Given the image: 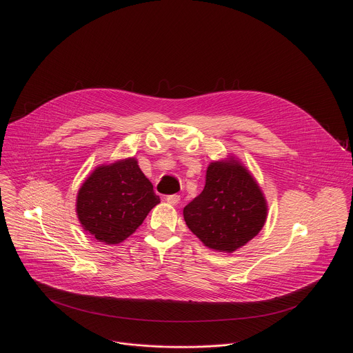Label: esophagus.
Instances as JSON below:
<instances>
[{
	"label": "esophagus",
	"mask_w": 353,
	"mask_h": 353,
	"mask_svg": "<svg viewBox=\"0 0 353 353\" xmlns=\"http://www.w3.org/2000/svg\"><path fill=\"white\" fill-rule=\"evenodd\" d=\"M166 201H168L169 204H172V205H177V204L180 203V195H177V194L168 195V196H166Z\"/></svg>",
	"instance_id": "obj_1"
}]
</instances>
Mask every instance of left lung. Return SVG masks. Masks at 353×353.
<instances>
[{
	"instance_id": "obj_1",
	"label": "left lung",
	"mask_w": 353,
	"mask_h": 353,
	"mask_svg": "<svg viewBox=\"0 0 353 353\" xmlns=\"http://www.w3.org/2000/svg\"><path fill=\"white\" fill-rule=\"evenodd\" d=\"M183 215L205 245L232 253L263 229L267 204L259 184L240 163L214 162L203 192L184 207Z\"/></svg>"
}]
</instances>
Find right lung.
Segmentation results:
<instances>
[{"label":"right lung","instance_id":"obj_1","mask_svg":"<svg viewBox=\"0 0 353 353\" xmlns=\"http://www.w3.org/2000/svg\"><path fill=\"white\" fill-rule=\"evenodd\" d=\"M159 203L152 183L131 158L100 166L86 179L78 192L77 214L92 237L119 244L137 230Z\"/></svg>","mask_w":353,"mask_h":353}]
</instances>
